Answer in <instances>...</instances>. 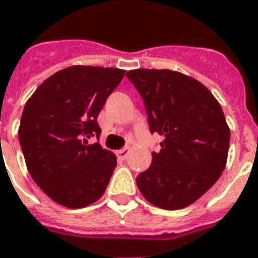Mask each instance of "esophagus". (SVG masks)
<instances>
[{
	"label": "esophagus",
	"instance_id": "obj_1",
	"mask_svg": "<svg viewBox=\"0 0 258 258\" xmlns=\"http://www.w3.org/2000/svg\"><path fill=\"white\" fill-rule=\"evenodd\" d=\"M129 153H131V149H129V147H123V149H120L116 151V157H118V160L123 161V160L127 158Z\"/></svg>",
	"mask_w": 258,
	"mask_h": 258
}]
</instances>
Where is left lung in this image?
Returning a JSON list of instances; mask_svg holds the SVG:
<instances>
[{"mask_svg": "<svg viewBox=\"0 0 258 258\" xmlns=\"http://www.w3.org/2000/svg\"><path fill=\"white\" fill-rule=\"evenodd\" d=\"M126 76L143 97L151 133L162 136L147 171L136 178L155 207L190 206L225 169L231 132L220 103L206 86L169 69H133Z\"/></svg>", "mask_w": 258, "mask_h": 258, "instance_id": "obj_1", "label": "left lung"}]
</instances>
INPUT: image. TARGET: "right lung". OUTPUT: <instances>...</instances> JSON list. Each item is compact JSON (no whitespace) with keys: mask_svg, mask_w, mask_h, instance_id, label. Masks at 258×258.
<instances>
[{"mask_svg":"<svg viewBox=\"0 0 258 258\" xmlns=\"http://www.w3.org/2000/svg\"><path fill=\"white\" fill-rule=\"evenodd\" d=\"M126 71L75 65L58 71L27 100L19 143L33 180L68 208L96 203L107 189L116 157L101 144L97 116Z\"/></svg>","mask_w":258,"mask_h":258,"instance_id":"add662e5","label":"right lung"}]
</instances>
